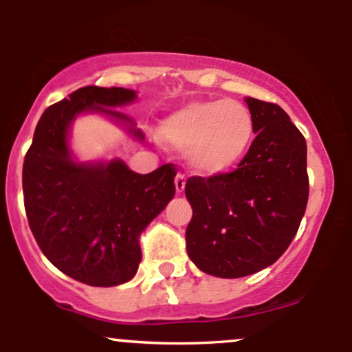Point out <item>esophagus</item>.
Here are the masks:
<instances>
[{"instance_id": "34e87169", "label": "esophagus", "mask_w": 352, "mask_h": 352, "mask_svg": "<svg viewBox=\"0 0 352 352\" xmlns=\"http://www.w3.org/2000/svg\"><path fill=\"white\" fill-rule=\"evenodd\" d=\"M175 190L177 193H182L185 190V175H182V173L175 175Z\"/></svg>"}]
</instances>
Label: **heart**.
<instances>
[{"label": "heart", "mask_w": 352, "mask_h": 352, "mask_svg": "<svg viewBox=\"0 0 352 352\" xmlns=\"http://www.w3.org/2000/svg\"><path fill=\"white\" fill-rule=\"evenodd\" d=\"M159 135L170 147L187 152L195 170L225 173L248 155L256 125L250 109L238 100H199L168 116Z\"/></svg>", "instance_id": "b5f03b06"}]
</instances>
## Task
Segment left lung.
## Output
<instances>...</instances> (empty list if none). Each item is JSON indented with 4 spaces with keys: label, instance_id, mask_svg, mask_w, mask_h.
<instances>
[{
    "label": "left lung",
    "instance_id": "left-lung-1",
    "mask_svg": "<svg viewBox=\"0 0 352 352\" xmlns=\"http://www.w3.org/2000/svg\"><path fill=\"white\" fill-rule=\"evenodd\" d=\"M256 125L238 168L190 177L185 241L204 273L241 278L273 265L300 228L309 195L306 140L280 106L246 98Z\"/></svg>",
    "mask_w": 352,
    "mask_h": 352
}]
</instances>
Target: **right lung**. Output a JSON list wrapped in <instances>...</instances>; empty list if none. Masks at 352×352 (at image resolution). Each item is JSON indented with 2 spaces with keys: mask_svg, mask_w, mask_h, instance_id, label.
Instances as JSON below:
<instances>
[{
  "mask_svg": "<svg viewBox=\"0 0 352 352\" xmlns=\"http://www.w3.org/2000/svg\"><path fill=\"white\" fill-rule=\"evenodd\" d=\"M135 99L124 87H80L52 104L36 125L23 164L28 223L44 256L76 281L117 286L139 268V235L175 195V165L165 164L147 175L122 160L79 164L72 160L67 131L80 112H99L144 134L117 106Z\"/></svg>",
  "mask_w": 352,
  "mask_h": 352,
  "instance_id": "obj_1",
  "label": "right lung"
}]
</instances>
